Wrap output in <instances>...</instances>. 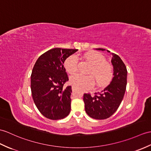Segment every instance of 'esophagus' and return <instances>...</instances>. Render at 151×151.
<instances>
[{"label": "esophagus", "instance_id": "1", "mask_svg": "<svg viewBox=\"0 0 151 151\" xmlns=\"http://www.w3.org/2000/svg\"><path fill=\"white\" fill-rule=\"evenodd\" d=\"M72 90L73 91H74L76 90V87H74V86H73V87H72Z\"/></svg>", "mask_w": 151, "mask_h": 151}]
</instances>
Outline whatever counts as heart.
I'll use <instances>...</instances> for the list:
<instances>
[{
	"label": "heart",
	"mask_w": 151,
	"mask_h": 151,
	"mask_svg": "<svg viewBox=\"0 0 151 151\" xmlns=\"http://www.w3.org/2000/svg\"><path fill=\"white\" fill-rule=\"evenodd\" d=\"M84 58L91 65L88 71L91 75L76 74L70 77V83L80 89H88L93 86L94 82L97 86L104 87L110 82L113 76V68L106 61L103 55L91 51L83 55ZM78 57L72 55L65 59L64 68L69 74H74L78 68Z\"/></svg>",
	"instance_id": "b5f03b06"
}]
</instances>
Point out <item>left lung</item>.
Wrapping results in <instances>:
<instances>
[{"instance_id": "obj_1", "label": "left lung", "mask_w": 151, "mask_h": 151, "mask_svg": "<svg viewBox=\"0 0 151 151\" xmlns=\"http://www.w3.org/2000/svg\"><path fill=\"white\" fill-rule=\"evenodd\" d=\"M96 50L102 51L106 50L103 48ZM111 54L113 56L111 63L113 66L114 77L109 85L101 91L99 95L96 94L92 96L89 94H83L86 112L90 117L96 120L109 118L116 111L124 99L126 90L127 68L118 55Z\"/></svg>"}]
</instances>
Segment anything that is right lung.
Returning <instances> with one entry per match:
<instances>
[{
  "label": "right lung",
  "instance_id": "1",
  "mask_svg": "<svg viewBox=\"0 0 151 151\" xmlns=\"http://www.w3.org/2000/svg\"><path fill=\"white\" fill-rule=\"evenodd\" d=\"M78 50L53 48L40 56L31 75V89L35 104L40 113L51 120L65 118L71 111V86L64 63Z\"/></svg>",
  "mask_w": 151,
  "mask_h": 151
}]
</instances>
